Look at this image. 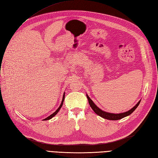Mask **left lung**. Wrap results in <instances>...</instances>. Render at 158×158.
<instances>
[{
    "label": "left lung",
    "instance_id": "1",
    "mask_svg": "<svg viewBox=\"0 0 158 158\" xmlns=\"http://www.w3.org/2000/svg\"><path fill=\"white\" fill-rule=\"evenodd\" d=\"M87 98L88 99V102L90 105L91 107L92 108V110L94 111V112L97 115L101 116L102 118L104 119H107L110 120H118V119H122L127 115H129L135 111V110L137 107V106H139V104L140 103V101H139V102L137 103L134 107H133L132 109H131L130 110H129L126 112L121 113V114H110V113L103 111L102 110H100V109L98 107H97L96 105L93 102V101L89 98V97L87 95Z\"/></svg>",
    "mask_w": 158,
    "mask_h": 158
}]
</instances>
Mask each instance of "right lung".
Masks as SVG:
<instances>
[{
  "instance_id": "1",
  "label": "right lung",
  "mask_w": 158,
  "mask_h": 158,
  "mask_svg": "<svg viewBox=\"0 0 158 158\" xmlns=\"http://www.w3.org/2000/svg\"><path fill=\"white\" fill-rule=\"evenodd\" d=\"M64 94H63V99H62V102H61V103H60V106H59V107L57 109V110H56V111L55 112H54L53 114H51V115H49L48 117V118H47L46 119H44V120H48V119H51L52 117H54L56 114H57V113L59 112V111L60 110V109L61 108V107H62V106H63V102H64Z\"/></svg>"
}]
</instances>
